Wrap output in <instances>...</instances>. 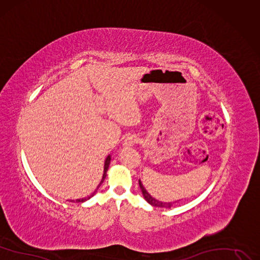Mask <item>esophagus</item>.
Returning <instances> with one entry per match:
<instances>
[{
  "mask_svg": "<svg viewBox=\"0 0 260 260\" xmlns=\"http://www.w3.org/2000/svg\"><path fill=\"white\" fill-rule=\"evenodd\" d=\"M138 142H139V137H137L136 135H131L126 139H125L124 146L126 148H131L134 145H136V143H138Z\"/></svg>",
  "mask_w": 260,
  "mask_h": 260,
  "instance_id": "obj_1",
  "label": "esophagus"
}]
</instances>
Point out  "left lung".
I'll list each match as a JSON object with an SVG mask.
<instances>
[{
	"mask_svg": "<svg viewBox=\"0 0 260 260\" xmlns=\"http://www.w3.org/2000/svg\"><path fill=\"white\" fill-rule=\"evenodd\" d=\"M139 186H140V188H141V191H142V195H143V197H145V199L148 201V203L151 205V206H153V207H158V208H170L172 205V203H161V201H159V200H156V199H154L153 198L148 191L146 190V188L143 187V185H142V183L140 182V180H139Z\"/></svg>",
	"mask_w": 260,
	"mask_h": 260,
	"instance_id": "8db88e82",
	"label": "left lung"
}]
</instances>
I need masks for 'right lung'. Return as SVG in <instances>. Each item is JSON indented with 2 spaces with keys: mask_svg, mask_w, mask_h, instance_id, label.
<instances>
[{
  "mask_svg": "<svg viewBox=\"0 0 260 260\" xmlns=\"http://www.w3.org/2000/svg\"><path fill=\"white\" fill-rule=\"evenodd\" d=\"M109 164H110V156H108L107 158H106V160H105V167H104V175H103V179H102V182L100 183V185L98 186V188L101 186V184L103 183L104 182V180H105V178H106V176H107V170H108V167H109ZM96 193V190L94 191V193L91 195V196H89V197H86V198H83V199H77L76 200V203H83V201H85V200H88V199H90L94 194ZM74 201V200H73Z\"/></svg>",
  "mask_w": 260,
  "mask_h": 260,
  "instance_id": "obj_1",
  "label": "right lung"
}]
</instances>
